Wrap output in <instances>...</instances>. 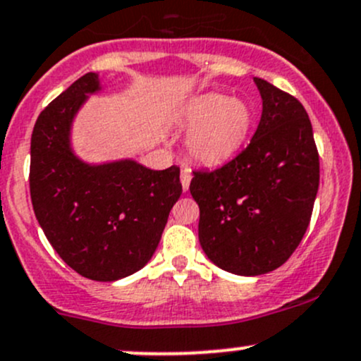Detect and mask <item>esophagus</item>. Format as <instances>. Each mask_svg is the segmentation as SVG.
<instances>
[{
  "label": "esophagus",
  "instance_id": "obj_1",
  "mask_svg": "<svg viewBox=\"0 0 361 361\" xmlns=\"http://www.w3.org/2000/svg\"><path fill=\"white\" fill-rule=\"evenodd\" d=\"M181 178V187H183V190L187 192L188 187H190V181H192V171L190 169H183L180 174Z\"/></svg>",
  "mask_w": 361,
  "mask_h": 361
}]
</instances>
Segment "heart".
Here are the masks:
<instances>
[{
	"label": "heart",
	"mask_w": 361,
	"mask_h": 361,
	"mask_svg": "<svg viewBox=\"0 0 361 361\" xmlns=\"http://www.w3.org/2000/svg\"><path fill=\"white\" fill-rule=\"evenodd\" d=\"M185 121L190 128L187 149L195 161L223 164L233 157L247 138L252 114L245 102L223 94H202L188 104Z\"/></svg>",
	"instance_id": "1"
}]
</instances>
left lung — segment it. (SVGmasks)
<instances>
[{
  "label": "left lung",
  "instance_id": "8db88e82",
  "mask_svg": "<svg viewBox=\"0 0 361 361\" xmlns=\"http://www.w3.org/2000/svg\"><path fill=\"white\" fill-rule=\"evenodd\" d=\"M263 112L252 140L214 171H193L199 242L216 267L254 276L292 256L310 225L320 183L313 128L298 98L254 78Z\"/></svg>",
  "mask_w": 361,
  "mask_h": 361
}]
</instances>
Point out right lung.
Returning a JSON list of instances; mask_svg holds the SVG:
<instances>
[{
  "instance_id": "1",
  "label": "right lung",
  "mask_w": 361,
  "mask_h": 361,
  "mask_svg": "<svg viewBox=\"0 0 361 361\" xmlns=\"http://www.w3.org/2000/svg\"><path fill=\"white\" fill-rule=\"evenodd\" d=\"M100 90L88 72L44 109L30 138L29 187L48 242L79 275L114 282L142 270L181 195L180 168L131 161L91 166L71 149L74 116Z\"/></svg>"
}]
</instances>
